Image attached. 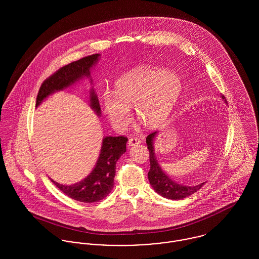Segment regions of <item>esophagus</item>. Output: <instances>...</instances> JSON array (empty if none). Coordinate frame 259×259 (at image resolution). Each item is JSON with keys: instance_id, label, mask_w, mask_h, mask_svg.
I'll return each instance as SVG.
<instances>
[{"instance_id": "obj_1", "label": "esophagus", "mask_w": 259, "mask_h": 259, "mask_svg": "<svg viewBox=\"0 0 259 259\" xmlns=\"http://www.w3.org/2000/svg\"><path fill=\"white\" fill-rule=\"evenodd\" d=\"M142 142L140 139H137V138H131L128 140V146L130 147H133V146H137V145H140Z\"/></svg>"}]
</instances>
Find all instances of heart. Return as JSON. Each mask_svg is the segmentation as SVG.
I'll return each mask as SVG.
<instances>
[{
	"label": "heart",
	"mask_w": 259,
	"mask_h": 259,
	"mask_svg": "<svg viewBox=\"0 0 259 259\" xmlns=\"http://www.w3.org/2000/svg\"><path fill=\"white\" fill-rule=\"evenodd\" d=\"M184 90L181 77L155 68H138L115 81V95L106 92L104 108L111 124L125 128L135 107L138 118L148 127L162 124L177 106Z\"/></svg>",
	"instance_id": "heart-1"
}]
</instances>
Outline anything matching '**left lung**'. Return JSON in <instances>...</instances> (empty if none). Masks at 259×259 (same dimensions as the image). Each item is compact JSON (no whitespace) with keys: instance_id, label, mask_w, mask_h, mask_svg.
Instances as JSON below:
<instances>
[{"instance_id":"8db88e82","label":"left lung","mask_w":259,"mask_h":259,"mask_svg":"<svg viewBox=\"0 0 259 259\" xmlns=\"http://www.w3.org/2000/svg\"><path fill=\"white\" fill-rule=\"evenodd\" d=\"M222 100H224V97L222 96ZM224 103L226 101L224 100ZM157 136V132L151 133L148 135L147 138V145H148V151H149V162H150V169L148 171V177L149 184L152 186V188L160 194L161 196L168 198V199H183L191 194H193L195 191H197L199 188L202 187V185L205 184H197V185H181L174 180H171L161 168V166L158 163L155 151H154V140Z\"/></svg>"}]
</instances>
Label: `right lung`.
Here are the masks:
<instances>
[{
  "label": "right lung",
  "instance_id": "right-lung-1",
  "mask_svg": "<svg viewBox=\"0 0 259 259\" xmlns=\"http://www.w3.org/2000/svg\"><path fill=\"white\" fill-rule=\"evenodd\" d=\"M101 55L95 54L73 62L49 76L40 85L37 93L36 108L51 95L64 91L77 81L89 77L91 82V69L97 65ZM91 109L101 116V107L94 88L90 90ZM127 139L124 137H105L103 139L100 155L93 170L81 181L73 185H62L50 179L54 185L69 197L76 201L93 203L105 198L113 188L115 164L125 152Z\"/></svg>",
  "mask_w": 259,
  "mask_h": 259
}]
</instances>
